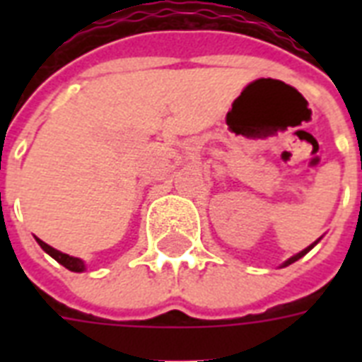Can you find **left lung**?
<instances>
[{"instance_id":"left-lung-1","label":"left lung","mask_w":362,"mask_h":362,"mask_svg":"<svg viewBox=\"0 0 362 362\" xmlns=\"http://www.w3.org/2000/svg\"><path fill=\"white\" fill-rule=\"evenodd\" d=\"M314 246H315V242H314V244H312V246L306 247V250H303V252H300V253H297V255H293L291 259H287L286 263H284V267H289V264H291V263H295V261H298V259L303 257V255H306V253H308L310 250H312V247H314Z\"/></svg>"}]
</instances>
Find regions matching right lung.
<instances>
[{
    "label": "right lung",
    "mask_w": 362,
    "mask_h": 362,
    "mask_svg": "<svg viewBox=\"0 0 362 362\" xmlns=\"http://www.w3.org/2000/svg\"><path fill=\"white\" fill-rule=\"evenodd\" d=\"M37 242H39V246H41L42 250L50 255V257L56 259L59 264H64L65 269L73 270V272H82V270H84V263H82L78 257H71V255H67V253H62L58 252V250H54L52 246H48L47 242H42L41 238H37Z\"/></svg>",
    "instance_id": "add662e5"
}]
</instances>
